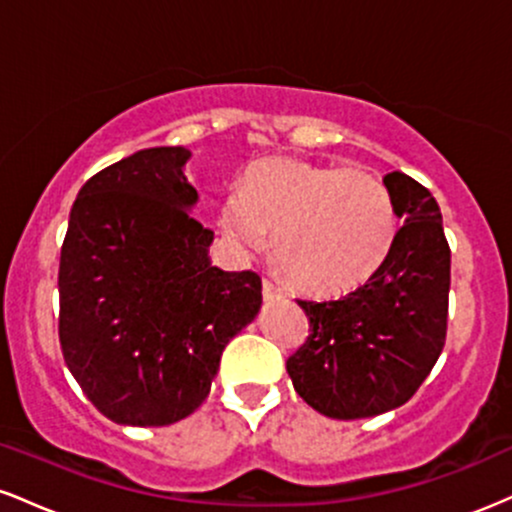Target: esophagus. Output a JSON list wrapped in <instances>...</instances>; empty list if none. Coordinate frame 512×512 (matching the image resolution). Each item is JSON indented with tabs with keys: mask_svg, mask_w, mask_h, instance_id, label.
Wrapping results in <instances>:
<instances>
[{
	"mask_svg": "<svg viewBox=\"0 0 512 512\" xmlns=\"http://www.w3.org/2000/svg\"><path fill=\"white\" fill-rule=\"evenodd\" d=\"M262 296L264 301H281V298H286V293L284 289L272 284V281H262Z\"/></svg>",
	"mask_w": 512,
	"mask_h": 512,
	"instance_id": "1",
	"label": "esophagus"
}]
</instances>
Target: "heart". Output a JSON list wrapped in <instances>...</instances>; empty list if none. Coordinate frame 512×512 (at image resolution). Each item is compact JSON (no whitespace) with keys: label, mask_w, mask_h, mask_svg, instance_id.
Masks as SVG:
<instances>
[{"label":"heart","mask_w":512,"mask_h":512,"mask_svg":"<svg viewBox=\"0 0 512 512\" xmlns=\"http://www.w3.org/2000/svg\"><path fill=\"white\" fill-rule=\"evenodd\" d=\"M219 228L240 252L274 257L293 284L342 293L370 279L395 248V199L378 175L334 163L264 158L223 199Z\"/></svg>","instance_id":"heart-1"}]
</instances>
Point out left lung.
I'll list each match as a JSON object with an SVG mask.
<instances>
[{"instance_id":"obj_1","label":"left lung","mask_w":512,"mask_h":512,"mask_svg":"<svg viewBox=\"0 0 512 512\" xmlns=\"http://www.w3.org/2000/svg\"><path fill=\"white\" fill-rule=\"evenodd\" d=\"M383 182L404 221L395 248L356 291L298 301L313 330L286 361L298 395L339 421L409 402L436 366L448 330L450 248L438 202L399 170Z\"/></svg>"}]
</instances>
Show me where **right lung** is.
Segmentation results:
<instances>
[{"mask_svg": "<svg viewBox=\"0 0 512 512\" xmlns=\"http://www.w3.org/2000/svg\"><path fill=\"white\" fill-rule=\"evenodd\" d=\"M190 158L185 146L137 151L93 175L69 214L62 354L93 407L122 426L190 416L226 344L260 313V276L211 264Z\"/></svg>", "mask_w": 512, "mask_h": 512, "instance_id": "1", "label": "right lung"}]
</instances>
